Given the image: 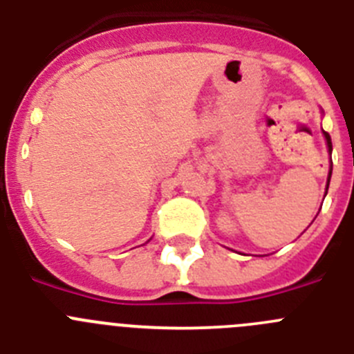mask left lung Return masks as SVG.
Returning a JSON list of instances; mask_svg holds the SVG:
<instances>
[{
  "mask_svg": "<svg viewBox=\"0 0 354 354\" xmlns=\"http://www.w3.org/2000/svg\"><path fill=\"white\" fill-rule=\"evenodd\" d=\"M324 138H326V145H328V149H330V153H332V138H330V133L328 132H323ZM330 178H332V169H330V174H328V185H330ZM328 190V187H326Z\"/></svg>",
  "mask_w": 354,
  "mask_h": 354,
  "instance_id": "left-lung-1",
  "label": "left lung"
}]
</instances>
